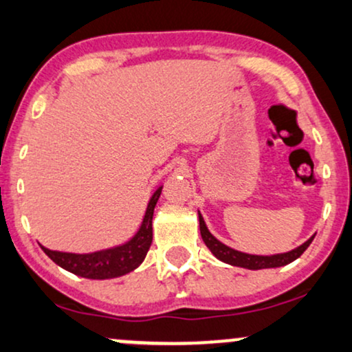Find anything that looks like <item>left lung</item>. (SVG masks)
<instances>
[{
  "label": "left lung",
  "mask_w": 352,
  "mask_h": 352,
  "mask_svg": "<svg viewBox=\"0 0 352 352\" xmlns=\"http://www.w3.org/2000/svg\"><path fill=\"white\" fill-rule=\"evenodd\" d=\"M198 219H199V232H201L203 242L206 243V247L211 250L217 260L224 261V263L240 266V268L247 270H266V268H279V266H286L292 261L297 260L302 253L307 250V247L312 243L315 234L309 240H305L304 243L299 247L292 248V250L284 252V253H274V255H252V253L239 252L235 248L226 245L221 240H217L214 235L209 232L206 222H204L201 212L198 211Z\"/></svg>",
  "instance_id": "1"
}]
</instances>
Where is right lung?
<instances>
[{
    "label": "right lung",
    "mask_w": 352,
    "mask_h": 352,
    "mask_svg": "<svg viewBox=\"0 0 352 352\" xmlns=\"http://www.w3.org/2000/svg\"><path fill=\"white\" fill-rule=\"evenodd\" d=\"M161 191L162 185L157 186L153 197L149 198L140 229L124 243L92 253L58 252L50 250V248L43 245L40 247L58 266L69 271V273L81 276V278L112 279L128 274L143 263L146 253H148L151 243H153V216L155 204H157V199L161 197Z\"/></svg>",
    "instance_id": "obj_1"
}]
</instances>
